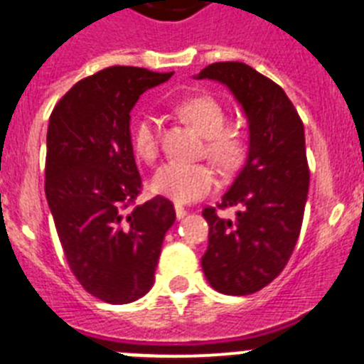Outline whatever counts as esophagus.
Wrapping results in <instances>:
<instances>
[{"mask_svg": "<svg viewBox=\"0 0 364 364\" xmlns=\"http://www.w3.org/2000/svg\"><path fill=\"white\" fill-rule=\"evenodd\" d=\"M175 213H176V218H178V220H180V218H184L186 215H188V210H186L184 205L176 204L175 205Z\"/></svg>", "mask_w": 364, "mask_h": 364, "instance_id": "34e87169", "label": "esophagus"}]
</instances>
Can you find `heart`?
Instances as JSON below:
<instances>
[{"label":"heart","mask_w":364,"mask_h":364,"mask_svg":"<svg viewBox=\"0 0 364 364\" xmlns=\"http://www.w3.org/2000/svg\"><path fill=\"white\" fill-rule=\"evenodd\" d=\"M176 114L205 136V154L224 171H231L244 159L246 140L242 133L226 127V109L208 95L189 96L175 107ZM133 147L138 159L153 164L160 153V120L151 112L138 118L133 127ZM217 173L205 162H171L160 167L151 188L178 204H189L205 197L217 186Z\"/></svg>","instance_id":"obj_1"}]
</instances>
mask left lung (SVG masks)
<instances>
[{"instance_id": "8db88e82", "label": "left lung", "mask_w": 364, "mask_h": 364, "mask_svg": "<svg viewBox=\"0 0 364 364\" xmlns=\"http://www.w3.org/2000/svg\"><path fill=\"white\" fill-rule=\"evenodd\" d=\"M197 78L224 83L250 127L246 164L217 205H239L237 217L202 211L210 224L202 269L220 294H255L284 269L301 233L310 186L304 125L281 87L246 63H211Z\"/></svg>"}]
</instances>
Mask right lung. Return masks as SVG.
<instances>
[{"label": "right lung", "instance_id": "obj_1", "mask_svg": "<svg viewBox=\"0 0 364 364\" xmlns=\"http://www.w3.org/2000/svg\"><path fill=\"white\" fill-rule=\"evenodd\" d=\"M173 73L109 67L80 80L53 109L45 195L74 277L100 301L127 304L154 282L175 208L154 197L134 204L142 178L129 112Z\"/></svg>", "mask_w": 364, "mask_h": 364}]
</instances>
